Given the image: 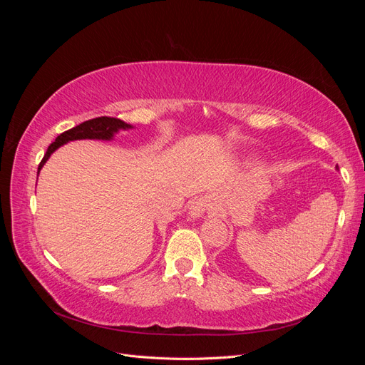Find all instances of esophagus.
<instances>
[{
	"instance_id": "obj_1",
	"label": "esophagus",
	"mask_w": 365,
	"mask_h": 365,
	"mask_svg": "<svg viewBox=\"0 0 365 365\" xmlns=\"http://www.w3.org/2000/svg\"><path fill=\"white\" fill-rule=\"evenodd\" d=\"M212 208H213L212 200H210L208 196H201L192 202L189 215H190V217L196 219V217H201L205 212H208V210H212Z\"/></svg>"
}]
</instances>
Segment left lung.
I'll return each instance as SVG.
<instances>
[{
	"label": "left lung",
	"instance_id": "8db88e82",
	"mask_svg": "<svg viewBox=\"0 0 365 365\" xmlns=\"http://www.w3.org/2000/svg\"><path fill=\"white\" fill-rule=\"evenodd\" d=\"M336 170H338V165H336Z\"/></svg>",
	"mask_w": 365,
	"mask_h": 365
}]
</instances>
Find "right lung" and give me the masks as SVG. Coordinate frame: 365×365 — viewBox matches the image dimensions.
<instances>
[{"label": "right lung", "mask_w": 365, "mask_h": 365, "mask_svg": "<svg viewBox=\"0 0 365 365\" xmlns=\"http://www.w3.org/2000/svg\"><path fill=\"white\" fill-rule=\"evenodd\" d=\"M134 126L125 123L123 120L120 118H114V117H96L91 120H86L83 123L77 125L76 128H71L68 130L62 132L61 135H58V138L54 140L51 145L48 146L46 155H43L39 168H38V175L41 172V169L43 168V164L47 163V160L51 157V153L54 150H58L61 146L67 145L68 141H74V140H103V141H111L114 138V135L117 134L118 130H126V129H132Z\"/></svg>", "instance_id": "obj_1"}]
</instances>
